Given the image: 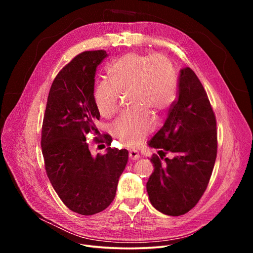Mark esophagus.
<instances>
[{
  "label": "esophagus",
  "instance_id": "esophagus-1",
  "mask_svg": "<svg viewBox=\"0 0 253 253\" xmlns=\"http://www.w3.org/2000/svg\"><path fill=\"white\" fill-rule=\"evenodd\" d=\"M140 158V155L136 151H130L129 152V159L131 161H135Z\"/></svg>",
  "mask_w": 253,
  "mask_h": 253
}]
</instances>
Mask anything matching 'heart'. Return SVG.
I'll list each match as a JSON object with an SVG mask.
<instances>
[{
    "instance_id": "obj_1",
    "label": "heart",
    "mask_w": 253,
    "mask_h": 253,
    "mask_svg": "<svg viewBox=\"0 0 253 253\" xmlns=\"http://www.w3.org/2000/svg\"><path fill=\"white\" fill-rule=\"evenodd\" d=\"M108 81L96 84L93 99L100 115L114 116L120 93L130 91L129 103L136 109L120 116L112 127L114 136L125 147L134 149L154 128L155 114L165 112L176 95V76L171 61L162 55L131 52L108 68Z\"/></svg>"
}]
</instances>
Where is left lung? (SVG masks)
Wrapping results in <instances>:
<instances>
[{
    "label": "left lung",
    "instance_id": "8db88e82",
    "mask_svg": "<svg viewBox=\"0 0 253 253\" xmlns=\"http://www.w3.org/2000/svg\"><path fill=\"white\" fill-rule=\"evenodd\" d=\"M177 95L163 127L149 141L158 155L151 158L154 172L147 182L148 195L157 210L171 216L187 213L200 200L217 153L215 116L190 68L180 70ZM166 153L172 157L165 158Z\"/></svg>",
    "mask_w": 253,
    "mask_h": 253
}]
</instances>
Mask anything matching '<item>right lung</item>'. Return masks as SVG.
Segmentation results:
<instances>
[{"label": "right lung", "mask_w": 253, "mask_h": 253, "mask_svg": "<svg viewBox=\"0 0 253 253\" xmlns=\"http://www.w3.org/2000/svg\"><path fill=\"white\" fill-rule=\"evenodd\" d=\"M108 57L104 50L77 55L53 81L42 126V153L48 178L63 204L82 215L109 207L128 151L106 149L92 156L86 136L96 133L100 114L93 99L96 68ZM108 145L112 138L105 135ZM96 142L101 140L95 139Z\"/></svg>", "instance_id": "obj_1"}]
</instances>
